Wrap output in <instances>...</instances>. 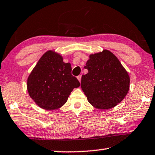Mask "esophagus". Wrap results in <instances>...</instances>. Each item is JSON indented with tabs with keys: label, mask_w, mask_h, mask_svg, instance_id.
Returning <instances> with one entry per match:
<instances>
[{
	"label": "esophagus",
	"mask_w": 155,
	"mask_h": 155,
	"mask_svg": "<svg viewBox=\"0 0 155 155\" xmlns=\"http://www.w3.org/2000/svg\"><path fill=\"white\" fill-rule=\"evenodd\" d=\"M77 78H78V80L81 82V75H78L77 77Z\"/></svg>",
	"instance_id": "obj_1"
}]
</instances>
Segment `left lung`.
Masks as SVG:
<instances>
[{
	"mask_svg": "<svg viewBox=\"0 0 155 155\" xmlns=\"http://www.w3.org/2000/svg\"><path fill=\"white\" fill-rule=\"evenodd\" d=\"M82 75L81 88L94 107L108 109L121 102L129 89V77L115 55L108 50L90 55Z\"/></svg>",
	"mask_w": 155,
	"mask_h": 155,
	"instance_id": "obj_1",
	"label": "left lung"
}]
</instances>
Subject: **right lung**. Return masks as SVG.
Returning <instances> with one entry per match:
<instances>
[{
    "label": "right lung",
    "instance_id": "add662e5",
    "mask_svg": "<svg viewBox=\"0 0 155 155\" xmlns=\"http://www.w3.org/2000/svg\"><path fill=\"white\" fill-rule=\"evenodd\" d=\"M70 63L63 62L61 55L48 51L28 78L29 95L39 107L54 110L66 103L74 88L80 83L71 75Z\"/></svg>",
    "mask_w": 155,
    "mask_h": 155
}]
</instances>
